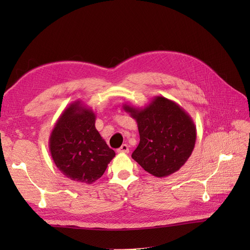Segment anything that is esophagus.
Wrapping results in <instances>:
<instances>
[{
	"label": "esophagus",
	"instance_id": "esophagus-1",
	"mask_svg": "<svg viewBox=\"0 0 250 250\" xmlns=\"http://www.w3.org/2000/svg\"><path fill=\"white\" fill-rule=\"evenodd\" d=\"M117 152H119V153H128L129 152V146L126 145V144H124L120 148H118V149H117Z\"/></svg>",
	"mask_w": 250,
	"mask_h": 250
}]
</instances>
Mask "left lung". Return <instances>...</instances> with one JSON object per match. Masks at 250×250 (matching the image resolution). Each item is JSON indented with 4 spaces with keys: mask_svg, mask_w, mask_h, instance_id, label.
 Here are the masks:
<instances>
[{
    "mask_svg": "<svg viewBox=\"0 0 250 250\" xmlns=\"http://www.w3.org/2000/svg\"><path fill=\"white\" fill-rule=\"evenodd\" d=\"M137 122L140 144L132 158L156 177L177 172L193 151L196 128L190 115L174 101L155 97L144 108L124 104Z\"/></svg>",
    "mask_w": 250,
    "mask_h": 250,
    "instance_id": "1",
    "label": "left lung"
}]
</instances>
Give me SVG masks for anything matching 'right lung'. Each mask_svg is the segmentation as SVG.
Here are the masks:
<instances>
[{
  "mask_svg": "<svg viewBox=\"0 0 250 250\" xmlns=\"http://www.w3.org/2000/svg\"><path fill=\"white\" fill-rule=\"evenodd\" d=\"M56 167L67 178L90 185L104 174L115 151L95 129L94 111L75 101L62 111L49 136Z\"/></svg>",
  "mask_w": 250,
  "mask_h": 250,
  "instance_id": "right-lung-1",
  "label": "right lung"
}]
</instances>
